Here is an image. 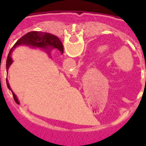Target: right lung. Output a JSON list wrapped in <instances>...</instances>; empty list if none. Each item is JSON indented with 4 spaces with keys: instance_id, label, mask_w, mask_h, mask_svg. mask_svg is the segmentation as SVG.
I'll return each instance as SVG.
<instances>
[{
    "instance_id": "obj_1",
    "label": "right lung",
    "mask_w": 146,
    "mask_h": 146,
    "mask_svg": "<svg viewBox=\"0 0 146 146\" xmlns=\"http://www.w3.org/2000/svg\"><path fill=\"white\" fill-rule=\"evenodd\" d=\"M22 44L25 45H30L32 47H41V48L47 49L48 47L50 48H56L61 52V53L64 52V48H63V44H62L60 40L59 39L58 37L56 36H54L52 34H50L48 33H44V32H39V31H32L29 32V33H26L24 35L23 37L18 40L17 42L15 44V45L13 46L12 48L10 50L9 55H8L7 60H6V70L8 71L10 65L12 64V60L11 58V52H12L14 49L16 48L17 46ZM6 84L9 88H10L9 82L6 80ZM14 96V99L15 101L17 102V96H15V94L11 91Z\"/></svg>"
}]
</instances>
